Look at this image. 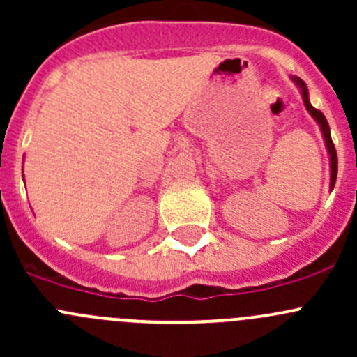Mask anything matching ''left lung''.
Returning a JSON list of instances; mask_svg holds the SVG:
<instances>
[{
  "label": "left lung",
  "mask_w": 357,
  "mask_h": 357,
  "mask_svg": "<svg viewBox=\"0 0 357 357\" xmlns=\"http://www.w3.org/2000/svg\"><path fill=\"white\" fill-rule=\"evenodd\" d=\"M290 79L295 82V84H297V88L301 89V95H302V100H304L305 109H307L309 114H311V117L318 122L319 129H321L323 139H325L326 150H328V155H330V192H332L333 186H335V181H337L338 160H337V152H335V145L332 142V135H330V126H328V122H326L325 115H323L319 110H316L314 107L311 105V102H309V91H307V86H305V82L302 81V79L294 77V75H291Z\"/></svg>",
  "instance_id": "8db88e82"
}]
</instances>
